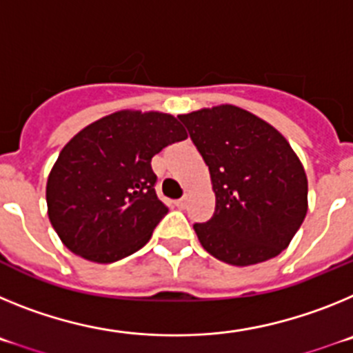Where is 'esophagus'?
<instances>
[{
  "instance_id": "34e87169",
  "label": "esophagus",
  "mask_w": 353,
  "mask_h": 353,
  "mask_svg": "<svg viewBox=\"0 0 353 353\" xmlns=\"http://www.w3.org/2000/svg\"><path fill=\"white\" fill-rule=\"evenodd\" d=\"M174 205H176V208L183 210V208L187 207V198H185V196H183V198H180V199H176V201H174Z\"/></svg>"
}]
</instances>
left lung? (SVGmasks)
Returning a JSON list of instances; mask_svg holds the SVG:
<instances>
[{"mask_svg":"<svg viewBox=\"0 0 353 353\" xmlns=\"http://www.w3.org/2000/svg\"><path fill=\"white\" fill-rule=\"evenodd\" d=\"M210 171L215 210L194 232L207 252L248 267L288 248L307 214V176L277 129L232 104L179 114Z\"/></svg>","mask_w":353,"mask_h":353,"instance_id":"left-lung-1","label":"left lung"}]
</instances>
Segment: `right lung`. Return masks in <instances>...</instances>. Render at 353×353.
I'll return each instance as SVG.
<instances>
[{
    "instance_id": "obj_1",
    "label": "right lung",
    "mask_w": 353,
    "mask_h": 353,
    "mask_svg": "<svg viewBox=\"0 0 353 353\" xmlns=\"http://www.w3.org/2000/svg\"><path fill=\"white\" fill-rule=\"evenodd\" d=\"M187 132L173 114L123 109L74 136L48 179V215L65 248L95 263L141 249L168 214L152 157Z\"/></svg>"
}]
</instances>
